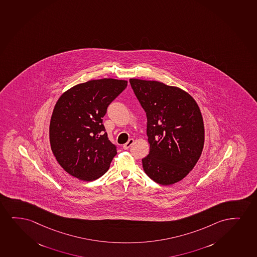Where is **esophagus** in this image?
Masks as SVG:
<instances>
[{"label": "esophagus", "mask_w": 257, "mask_h": 257, "mask_svg": "<svg viewBox=\"0 0 257 257\" xmlns=\"http://www.w3.org/2000/svg\"><path fill=\"white\" fill-rule=\"evenodd\" d=\"M134 143V139H130V140H128L127 141L126 143L124 144L123 146V148L124 149V150H127V149H129L130 148L131 146L133 145V144Z\"/></svg>", "instance_id": "esophagus-1"}]
</instances>
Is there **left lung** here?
<instances>
[{
  "label": "left lung",
  "instance_id": "left-lung-1",
  "mask_svg": "<svg viewBox=\"0 0 257 257\" xmlns=\"http://www.w3.org/2000/svg\"><path fill=\"white\" fill-rule=\"evenodd\" d=\"M131 86L147 113L150 152L142 160L147 176L168 186L190 173L205 140L203 117L190 94L154 80L131 78Z\"/></svg>",
  "mask_w": 257,
  "mask_h": 257
}]
</instances>
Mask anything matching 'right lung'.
<instances>
[{"label": "right lung", "mask_w": 257, "mask_h": 257, "mask_svg": "<svg viewBox=\"0 0 257 257\" xmlns=\"http://www.w3.org/2000/svg\"><path fill=\"white\" fill-rule=\"evenodd\" d=\"M126 85V80L95 79L71 87L58 98L50 118V147L71 176L92 181L109 169L117 149L102 118Z\"/></svg>", "instance_id": "obj_1"}]
</instances>
